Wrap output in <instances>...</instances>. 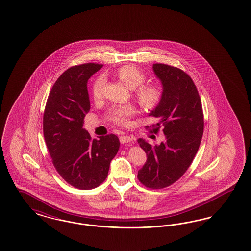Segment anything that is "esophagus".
Returning <instances> with one entry per match:
<instances>
[{
    "label": "esophagus",
    "mask_w": 251,
    "mask_h": 251,
    "mask_svg": "<svg viewBox=\"0 0 251 251\" xmlns=\"http://www.w3.org/2000/svg\"><path fill=\"white\" fill-rule=\"evenodd\" d=\"M119 139H120L121 143H127V142H130L132 140V138L130 136H127V135H122Z\"/></svg>",
    "instance_id": "obj_1"
}]
</instances>
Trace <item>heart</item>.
Instances as JSON below:
<instances>
[{
	"mask_svg": "<svg viewBox=\"0 0 251 251\" xmlns=\"http://www.w3.org/2000/svg\"><path fill=\"white\" fill-rule=\"evenodd\" d=\"M115 75L124 84L129 88H135V96L143 107L151 109L156 106L162 98V89L155 84H143L146 76L138 66L134 64H126L118 68ZM105 85V77L100 76L94 83L92 88L93 98L99 100L102 98L103 88ZM137 112L136 107L133 104H124L120 106H114L108 112V118L111 121L126 126L128 124L131 116Z\"/></svg>",
	"mask_w": 251,
	"mask_h": 251,
	"instance_id": "1",
	"label": "heart"
}]
</instances>
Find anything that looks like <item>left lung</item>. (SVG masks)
<instances>
[{
  "instance_id": "obj_1",
  "label": "left lung",
  "mask_w": 251,
  "mask_h": 251,
  "mask_svg": "<svg viewBox=\"0 0 251 251\" xmlns=\"http://www.w3.org/2000/svg\"><path fill=\"white\" fill-rule=\"evenodd\" d=\"M153 72L163 86L162 98L150 115L159 119L152 131L163 128L165 139L151 145L139 139L147 161L138 173L147 188L163 189L176 182L191 166L204 132L202 103L192 78L173 66L156 63Z\"/></svg>"
}]
</instances>
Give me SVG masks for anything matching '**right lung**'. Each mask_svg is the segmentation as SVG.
<instances>
[{
    "instance_id": "add662e5",
    "label": "right lung",
    "mask_w": 251,
    "mask_h": 251,
    "mask_svg": "<svg viewBox=\"0 0 251 251\" xmlns=\"http://www.w3.org/2000/svg\"><path fill=\"white\" fill-rule=\"evenodd\" d=\"M102 66L85 63L68 69L53 85L44 112V136L52 163L64 180L81 190L102 183L120 146L113 134L92 139L83 128L90 110L87 81Z\"/></svg>"
}]
</instances>
